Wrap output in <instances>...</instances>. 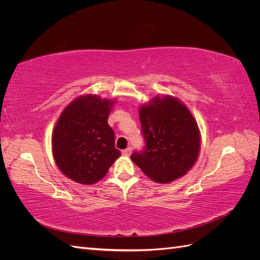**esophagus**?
Segmentation results:
<instances>
[{
    "mask_svg": "<svg viewBox=\"0 0 260 260\" xmlns=\"http://www.w3.org/2000/svg\"><path fill=\"white\" fill-rule=\"evenodd\" d=\"M122 154H123L124 156H129V155L131 154V147H127V148L122 149Z\"/></svg>",
    "mask_w": 260,
    "mask_h": 260,
    "instance_id": "34e87169",
    "label": "esophagus"
}]
</instances>
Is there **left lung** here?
<instances>
[{
	"label": "left lung",
	"mask_w": 260,
	"mask_h": 260,
	"mask_svg": "<svg viewBox=\"0 0 260 260\" xmlns=\"http://www.w3.org/2000/svg\"><path fill=\"white\" fill-rule=\"evenodd\" d=\"M145 146L131 159L159 183L184 176L198 159L201 141L198 123L190 111L171 96L155 98L140 109Z\"/></svg>",
	"instance_id": "8db88e82"
}]
</instances>
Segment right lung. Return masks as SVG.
Here are the masks:
<instances>
[{
  "mask_svg": "<svg viewBox=\"0 0 260 260\" xmlns=\"http://www.w3.org/2000/svg\"><path fill=\"white\" fill-rule=\"evenodd\" d=\"M113 104L96 95L78 98L64 109L55 125V162L78 183L98 182L121 154L115 147V132L107 122Z\"/></svg>",
  "mask_w": 260,
  "mask_h": 260,
  "instance_id": "add662e5",
  "label": "right lung"
}]
</instances>
